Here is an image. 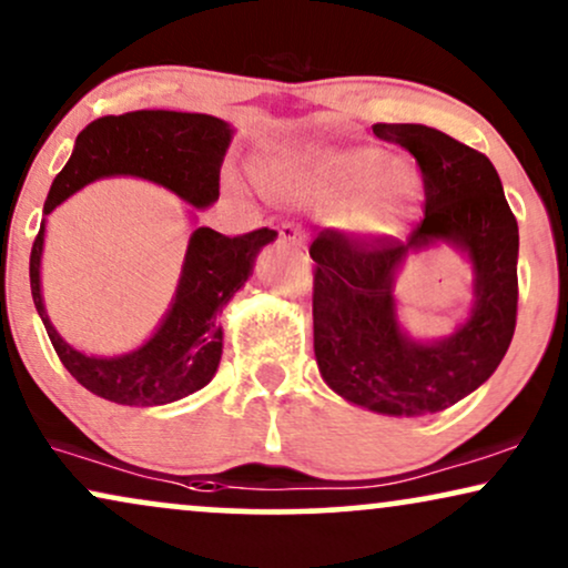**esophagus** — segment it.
<instances>
[{
    "label": "esophagus",
    "mask_w": 568,
    "mask_h": 568,
    "mask_svg": "<svg viewBox=\"0 0 568 568\" xmlns=\"http://www.w3.org/2000/svg\"><path fill=\"white\" fill-rule=\"evenodd\" d=\"M280 241L283 243H293V246H304V233H301L298 225H293V222H285L283 227H280Z\"/></svg>",
    "instance_id": "1"
}]
</instances>
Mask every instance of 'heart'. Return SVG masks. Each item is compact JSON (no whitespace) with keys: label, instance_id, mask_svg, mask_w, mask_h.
I'll list each match as a JSON object with an SVG mask.
<instances>
[{"label":"heart","instance_id":"heart-1","mask_svg":"<svg viewBox=\"0 0 568 568\" xmlns=\"http://www.w3.org/2000/svg\"><path fill=\"white\" fill-rule=\"evenodd\" d=\"M285 178L312 199H343L356 191L343 220L356 235L396 231L416 196L414 172L406 164L390 162V156L375 146L322 149L285 170Z\"/></svg>","mask_w":568,"mask_h":568}]
</instances>
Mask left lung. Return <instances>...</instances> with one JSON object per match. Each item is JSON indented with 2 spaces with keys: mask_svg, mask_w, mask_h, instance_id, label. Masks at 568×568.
<instances>
[{
  "mask_svg": "<svg viewBox=\"0 0 568 568\" xmlns=\"http://www.w3.org/2000/svg\"><path fill=\"white\" fill-rule=\"evenodd\" d=\"M372 131L419 164L425 217L404 241L333 227L314 239V354L325 383L351 404L393 416L435 414L477 390L511 346L519 227L483 152L427 125L377 123ZM435 240L470 254L476 308L445 342L416 344L397 327L392 275L408 250Z\"/></svg>",
  "mask_w": 568,
  "mask_h": 568,
  "instance_id": "obj_1",
  "label": "left lung"
}]
</instances>
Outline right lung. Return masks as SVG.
Returning <instances> with one entry per match:
<instances>
[{"label": "right lung", "instance_id": "obj_1", "mask_svg": "<svg viewBox=\"0 0 568 568\" xmlns=\"http://www.w3.org/2000/svg\"><path fill=\"white\" fill-rule=\"evenodd\" d=\"M231 135L225 120L196 112L139 110L93 120L78 133L73 156L54 178L44 214L85 183L110 175L146 178L199 210L210 206L220 196V168ZM275 235L270 227L241 235L196 227L168 317L125 356H85L57 335L39 285L44 222L31 248V296L57 356L85 390L123 406L172 404L214 377L222 354V306L246 283L260 248Z\"/></svg>", "mask_w": 568, "mask_h": 568}]
</instances>
